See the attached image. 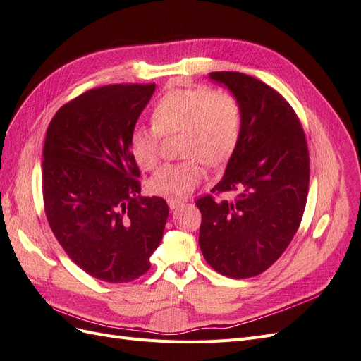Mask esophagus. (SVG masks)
<instances>
[{
    "instance_id": "1",
    "label": "esophagus",
    "mask_w": 361,
    "mask_h": 361,
    "mask_svg": "<svg viewBox=\"0 0 361 361\" xmlns=\"http://www.w3.org/2000/svg\"><path fill=\"white\" fill-rule=\"evenodd\" d=\"M184 202V200H178V197H168V205L171 210H177V208L181 207Z\"/></svg>"
}]
</instances>
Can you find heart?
Here are the masks:
<instances>
[{
	"instance_id": "1",
	"label": "heart",
	"mask_w": 361,
	"mask_h": 361,
	"mask_svg": "<svg viewBox=\"0 0 361 361\" xmlns=\"http://www.w3.org/2000/svg\"><path fill=\"white\" fill-rule=\"evenodd\" d=\"M153 126H135L129 148L144 171H153L160 159L161 135L181 133L180 154L189 157L160 168L149 180V190L169 197L192 193L205 176L201 161L217 165L235 149L241 135V104L228 90L207 87L169 90L151 111Z\"/></svg>"
}]
</instances>
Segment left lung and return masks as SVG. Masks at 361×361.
Wrapping results in <instances>:
<instances>
[{"mask_svg": "<svg viewBox=\"0 0 361 361\" xmlns=\"http://www.w3.org/2000/svg\"><path fill=\"white\" fill-rule=\"evenodd\" d=\"M241 104V135L224 178L195 204L200 247L210 267L232 279L258 276L289 246L305 213L309 149L293 106L276 90L240 72H212Z\"/></svg>", "mask_w": 361, "mask_h": 361, "instance_id": "8db88e82", "label": "left lung"}]
</instances>
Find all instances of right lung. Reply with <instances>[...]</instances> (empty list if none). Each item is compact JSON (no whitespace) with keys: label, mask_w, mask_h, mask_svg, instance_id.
<instances>
[{"label":"right lung","mask_w":361,"mask_h":361,"mask_svg":"<svg viewBox=\"0 0 361 361\" xmlns=\"http://www.w3.org/2000/svg\"><path fill=\"white\" fill-rule=\"evenodd\" d=\"M154 90H90L58 109L46 130L42 185L49 226L68 258L108 283L149 270L169 214L164 197L139 196L141 172L129 148Z\"/></svg>","instance_id":"add662e5"}]
</instances>
